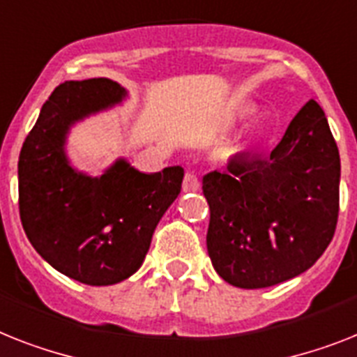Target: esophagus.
<instances>
[{
	"label": "esophagus",
	"instance_id": "34e87169",
	"mask_svg": "<svg viewBox=\"0 0 357 357\" xmlns=\"http://www.w3.org/2000/svg\"><path fill=\"white\" fill-rule=\"evenodd\" d=\"M199 188H200L199 176H197L193 172L185 173L184 181H182V190H184V193H190V191H199Z\"/></svg>",
	"mask_w": 357,
	"mask_h": 357
}]
</instances>
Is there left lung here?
Segmentation results:
<instances>
[{
    "mask_svg": "<svg viewBox=\"0 0 357 357\" xmlns=\"http://www.w3.org/2000/svg\"><path fill=\"white\" fill-rule=\"evenodd\" d=\"M340 151L310 100L270 157L235 155L202 178L210 204L206 235L215 272L238 288L297 278L323 255L340 213Z\"/></svg>",
    "mask_w": 357,
    "mask_h": 357,
    "instance_id": "left-lung-1",
    "label": "left lung"
}]
</instances>
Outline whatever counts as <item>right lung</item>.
Instances as JSON below:
<instances>
[{
  "mask_svg": "<svg viewBox=\"0 0 357 357\" xmlns=\"http://www.w3.org/2000/svg\"><path fill=\"white\" fill-rule=\"evenodd\" d=\"M126 94L109 78L60 84L41 107L17 162L26 237L52 268L91 287L116 284L142 266L153 231L184 178L181 166L142 173L123 158L100 176L70 166V126L120 104Z\"/></svg>",
  "mask_w": 357,
  "mask_h": 357,
  "instance_id": "add662e5",
  "label": "right lung"
}]
</instances>
